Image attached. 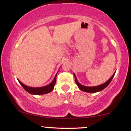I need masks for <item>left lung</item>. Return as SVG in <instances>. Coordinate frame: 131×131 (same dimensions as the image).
Returning <instances> with one entry per match:
<instances>
[{
  "label": "left lung",
  "instance_id": "left-lung-1",
  "mask_svg": "<svg viewBox=\"0 0 131 131\" xmlns=\"http://www.w3.org/2000/svg\"><path fill=\"white\" fill-rule=\"evenodd\" d=\"M115 73H113V74L112 75V76L111 77L110 79L108 80L106 82H105V83L102 84L101 85H97V86H94V87H88V86H84V85H81L79 82H78L77 79H76V75L74 73V78H75V81H76V84H77V85L79 88V89L81 91H83V92H89V93H95L97 92H100L102 91V90L104 89L105 88H106L108 85H109V84L110 83V82L112 81V79L113 78L114 76H115Z\"/></svg>",
  "mask_w": 131,
  "mask_h": 131
}]
</instances>
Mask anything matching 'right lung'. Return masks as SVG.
<instances>
[{"mask_svg":"<svg viewBox=\"0 0 131 131\" xmlns=\"http://www.w3.org/2000/svg\"><path fill=\"white\" fill-rule=\"evenodd\" d=\"M58 73V72H57ZM57 73L55 75V78H54L53 80L52 81V82L49 84L45 85L43 87H39V88H32V87H29L28 85H26L24 84H23L21 81H19V84L21 85V86L24 88V89L25 91L28 92L29 94H32V95H43V94H46L50 92L53 90L54 86L55 85V82H56V78H57Z\"/></svg>","mask_w":131,"mask_h":131,"instance_id":"1","label":"right lung"}]
</instances>
